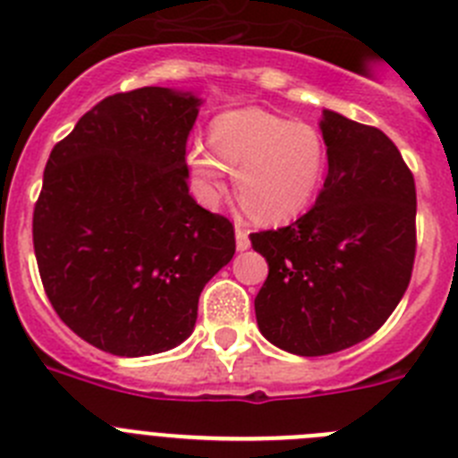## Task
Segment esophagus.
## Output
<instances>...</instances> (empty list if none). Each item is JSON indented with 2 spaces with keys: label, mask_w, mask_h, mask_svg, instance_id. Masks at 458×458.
<instances>
[{
  "label": "esophagus",
  "mask_w": 458,
  "mask_h": 458,
  "mask_svg": "<svg viewBox=\"0 0 458 458\" xmlns=\"http://www.w3.org/2000/svg\"><path fill=\"white\" fill-rule=\"evenodd\" d=\"M236 248L241 250H248L250 248V232L245 229V225L236 222Z\"/></svg>",
  "instance_id": "1"
}]
</instances>
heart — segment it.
<instances>
[{
    "mask_svg": "<svg viewBox=\"0 0 458 458\" xmlns=\"http://www.w3.org/2000/svg\"><path fill=\"white\" fill-rule=\"evenodd\" d=\"M213 147L194 141L188 165L206 204L236 176L241 199L261 220L279 222L301 213L326 174V141L310 123H291L261 109L222 114L210 131Z\"/></svg>",
    "mask_w": 458,
    "mask_h": 458,
    "instance_id": "obj_1",
    "label": "heart"
}]
</instances>
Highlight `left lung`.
Listing matches in <instances>:
<instances>
[{
  "mask_svg": "<svg viewBox=\"0 0 458 458\" xmlns=\"http://www.w3.org/2000/svg\"><path fill=\"white\" fill-rule=\"evenodd\" d=\"M327 176L289 226L250 236L268 261L254 298L259 330L279 349L330 355L387 321L415 264V179L394 141L374 125L326 109Z\"/></svg>",
  "mask_w": 458,
  "mask_h": 458,
  "instance_id": "left-lung-1",
  "label": "left lung"
}]
</instances>
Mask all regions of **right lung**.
I'll return each instance as SVG.
<instances>
[{"mask_svg":"<svg viewBox=\"0 0 458 458\" xmlns=\"http://www.w3.org/2000/svg\"><path fill=\"white\" fill-rule=\"evenodd\" d=\"M197 107L165 87L114 93L47 157L34 206L40 282L59 318L105 353L179 346L201 289L236 252L232 222L190 194Z\"/></svg>","mask_w":458,"mask_h":458,"instance_id":"add662e5","label":"right lung"}]
</instances>
